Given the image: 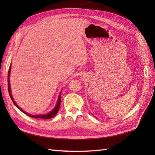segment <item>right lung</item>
Listing matches in <instances>:
<instances>
[{
	"mask_svg": "<svg viewBox=\"0 0 155 155\" xmlns=\"http://www.w3.org/2000/svg\"><path fill=\"white\" fill-rule=\"evenodd\" d=\"M10 70H11V65L10 66V68H9L8 74V92H9V94H10V97H11V99H12V101L13 102V104H15V105L18 108V109L21 110L22 112H24V113H25V114L28 115V116H30V117H31V118H42V119H50V118H53V117H54V116L56 115V114L58 113V110H59V109L60 105H61V92L60 94H59L57 105H56V106H55V107L54 108V109L52 110H51V112H50L49 113L46 114H42V115H31V114H28V113H27V112H25L24 110H22L21 109V108L16 104V103L15 102V101H14L13 98V97H12V93H11V88H10V79H9V78H10Z\"/></svg>",
	"mask_w": 155,
	"mask_h": 155,
	"instance_id": "1",
	"label": "right lung"
}]
</instances>
